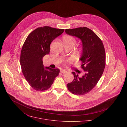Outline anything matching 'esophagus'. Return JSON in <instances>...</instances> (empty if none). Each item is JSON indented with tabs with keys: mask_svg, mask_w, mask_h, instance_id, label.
<instances>
[{
	"mask_svg": "<svg viewBox=\"0 0 127 127\" xmlns=\"http://www.w3.org/2000/svg\"><path fill=\"white\" fill-rule=\"evenodd\" d=\"M60 72L62 73H63V74H65V73H67L66 71H65V70H64V69H61V70H60Z\"/></svg>",
	"mask_w": 127,
	"mask_h": 127,
	"instance_id": "34e87169",
	"label": "esophagus"
}]
</instances>
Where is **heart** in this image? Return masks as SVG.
Returning <instances> with one entry per match:
<instances>
[{
	"instance_id": "heart-1",
	"label": "heart",
	"mask_w": 127,
	"mask_h": 127,
	"mask_svg": "<svg viewBox=\"0 0 127 127\" xmlns=\"http://www.w3.org/2000/svg\"><path fill=\"white\" fill-rule=\"evenodd\" d=\"M63 41L64 44L72 45L74 46L76 43V40L75 38L71 36L67 35L63 37ZM71 59H69L68 61H70Z\"/></svg>"
}]
</instances>
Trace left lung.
<instances>
[{"mask_svg": "<svg viewBox=\"0 0 127 127\" xmlns=\"http://www.w3.org/2000/svg\"><path fill=\"white\" fill-rule=\"evenodd\" d=\"M65 31L67 34L79 37L82 41L83 53L80 60L85 73L80 77L75 72H72L74 79L67 85V89L74 94L85 95L95 87L103 73L106 65L104 46L100 37L87 27L65 29Z\"/></svg>", "mask_w": 127, "mask_h": 127, "instance_id": "8db88e82", "label": "left lung"}]
</instances>
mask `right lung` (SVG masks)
<instances>
[{
  "instance_id": "1",
  "label": "right lung",
  "mask_w": 127,
  "mask_h": 127,
  "mask_svg": "<svg viewBox=\"0 0 127 127\" xmlns=\"http://www.w3.org/2000/svg\"><path fill=\"white\" fill-rule=\"evenodd\" d=\"M64 30L50 26L38 27L29 34L23 43L20 57L22 72L29 85L36 91L49 89L59 75V68H44L42 58L49 53L51 43Z\"/></svg>"
}]
</instances>
